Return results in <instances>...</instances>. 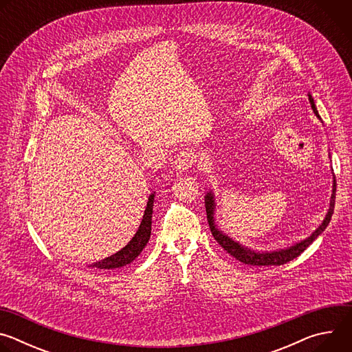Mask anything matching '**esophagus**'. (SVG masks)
<instances>
[{
    "instance_id": "34e87169",
    "label": "esophagus",
    "mask_w": 352,
    "mask_h": 352,
    "mask_svg": "<svg viewBox=\"0 0 352 352\" xmlns=\"http://www.w3.org/2000/svg\"><path fill=\"white\" fill-rule=\"evenodd\" d=\"M196 163V155L192 153L190 150H182L177 156H175V170L179 173H184L186 170H189L193 164Z\"/></svg>"
}]
</instances>
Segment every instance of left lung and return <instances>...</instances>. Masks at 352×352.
<instances>
[{
    "label": "left lung",
    "mask_w": 352,
    "mask_h": 352,
    "mask_svg": "<svg viewBox=\"0 0 352 352\" xmlns=\"http://www.w3.org/2000/svg\"><path fill=\"white\" fill-rule=\"evenodd\" d=\"M308 98H309L312 111L315 113L318 120L323 124L311 93H308ZM334 204H336V177L333 174V189H331V196H330L329 210H327L323 221L319 224V227L309 236L300 239L299 242H295L289 246L280 248V249H272V250H258V249H254L250 246H245L243 243L232 239L228 234H226L221 228H219L217 221H216L217 204H216L214 190L209 189V192H206V195H205L208 223H209V227H210V231H212L214 239L221 245V248H224V250H227L231 256H234L236 261H239L245 265H250V266H280V265H284V263L295 259L296 256H299L329 226L333 212H334Z\"/></svg>",
    "instance_id": "left-lung-1"
}]
</instances>
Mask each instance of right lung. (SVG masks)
<instances>
[{
  "mask_svg": "<svg viewBox=\"0 0 352 352\" xmlns=\"http://www.w3.org/2000/svg\"><path fill=\"white\" fill-rule=\"evenodd\" d=\"M155 196L156 192H152L148 195L147 199V205L140 221V226L136 231V234L132 236V239L121 249L117 254L98 261L96 263L89 265V267H97L102 270H114V269H121L124 266L131 265L144 249L150 239V234H152V217H153V204H155Z\"/></svg>",
  "mask_w": 352,
  "mask_h": 352,
  "instance_id": "right-lung-1",
  "label": "right lung"
}]
</instances>
